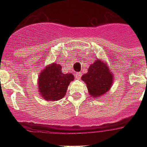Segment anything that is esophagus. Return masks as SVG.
Returning a JSON list of instances; mask_svg holds the SVG:
<instances>
[{
    "label": "esophagus",
    "mask_w": 147,
    "mask_h": 147,
    "mask_svg": "<svg viewBox=\"0 0 147 147\" xmlns=\"http://www.w3.org/2000/svg\"><path fill=\"white\" fill-rule=\"evenodd\" d=\"M81 77H82V73H81V72H77V73L76 74V78H77V79H80Z\"/></svg>",
    "instance_id": "34e87169"
}]
</instances>
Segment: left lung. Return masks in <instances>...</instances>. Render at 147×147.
I'll return each instance as SVG.
<instances>
[{
    "label": "left lung",
    "instance_id": "obj_1",
    "mask_svg": "<svg viewBox=\"0 0 147 147\" xmlns=\"http://www.w3.org/2000/svg\"><path fill=\"white\" fill-rule=\"evenodd\" d=\"M113 76L102 61L98 59L91 65L88 72L83 75L82 79L87 85L89 94L98 98L109 91L113 82Z\"/></svg>",
    "mask_w": 147,
    "mask_h": 147
}]
</instances>
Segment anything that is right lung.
Listing matches in <instances>:
<instances>
[{"mask_svg": "<svg viewBox=\"0 0 147 147\" xmlns=\"http://www.w3.org/2000/svg\"><path fill=\"white\" fill-rule=\"evenodd\" d=\"M74 80L71 74H63L62 67L56 63L45 68L38 82L39 92L47 100H58L65 95L70 82Z\"/></svg>", "mask_w": 147, "mask_h": 147, "instance_id": "right-lung-1", "label": "right lung"}]
</instances>
